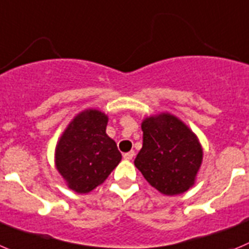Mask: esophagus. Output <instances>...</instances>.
I'll use <instances>...</instances> for the list:
<instances>
[{
  "label": "esophagus",
  "instance_id": "esophagus-1",
  "mask_svg": "<svg viewBox=\"0 0 249 249\" xmlns=\"http://www.w3.org/2000/svg\"><path fill=\"white\" fill-rule=\"evenodd\" d=\"M135 156V152L134 151H129V152H125L124 155H123V158L125 159V160H131V159Z\"/></svg>",
  "mask_w": 249,
  "mask_h": 249
}]
</instances>
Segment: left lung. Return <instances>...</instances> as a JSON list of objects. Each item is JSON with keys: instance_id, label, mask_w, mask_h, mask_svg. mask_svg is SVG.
I'll use <instances>...</instances> for the list:
<instances>
[{"instance_id": "left-lung-1", "label": "left lung", "mask_w": 249, "mask_h": 249, "mask_svg": "<svg viewBox=\"0 0 249 249\" xmlns=\"http://www.w3.org/2000/svg\"><path fill=\"white\" fill-rule=\"evenodd\" d=\"M142 147L135 166L145 180L167 196L183 194L195 182L202 162V147L176 116L160 114L141 124Z\"/></svg>"}]
</instances>
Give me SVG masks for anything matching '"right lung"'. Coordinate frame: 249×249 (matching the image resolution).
<instances>
[{
	"label": "right lung",
	"instance_id": "right-lung-1",
	"mask_svg": "<svg viewBox=\"0 0 249 249\" xmlns=\"http://www.w3.org/2000/svg\"><path fill=\"white\" fill-rule=\"evenodd\" d=\"M108 116L83 111L73 119L55 147V166L78 194H88L107 180L122 160L115 141L105 133Z\"/></svg>",
	"mask_w": 249,
	"mask_h": 249
}]
</instances>
